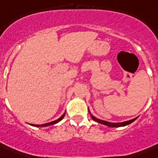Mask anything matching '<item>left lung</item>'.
I'll use <instances>...</instances> for the list:
<instances>
[{"label": "left lung", "mask_w": 158, "mask_h": 158, "mask_svg": "<svg viewBox=\"0 0 158 158\" xmlns=\"http://www.w3.org/2000/svg\"><path fill=\"white\" fill-rule=\"evenodd\" d=\"M92 118L93 120H95L96 122H98L100 124H103L105 125H107L109 127H120V126H125V125H130V123H132L133 121H135L136 120V118L133 119V120H128V121H125V122H120V123H111V122H107V121H105V120H99L98 118L94 117V115H92Z\"/></svg>", "instance_id": "obj_1"}]
</instances>
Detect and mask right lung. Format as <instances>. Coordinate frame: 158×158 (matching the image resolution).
I'll list each match as a JSON object with an SVG mask.
<instances>
[{"label": "right lung", "instance_id": "1", "mask_svg": "<svg viewBox=\"0 0 158 158\" xmlns=\"http://www.w3.org/2000/svg\"><path fill=\"white\" fill-rule=\"evenodd\" d=\"M64 114H65V113H64V114H63V115H62L59 118V119H57V120H54V121H52V122L47 123V124H43V125H33V126H36V127H46V126H49V125H54V124H56V123H58L59 121H60V120H61L62 119L64 118Z\"/></svg>", "mask_w": 158, "mask_h": 158}]
</instances>
